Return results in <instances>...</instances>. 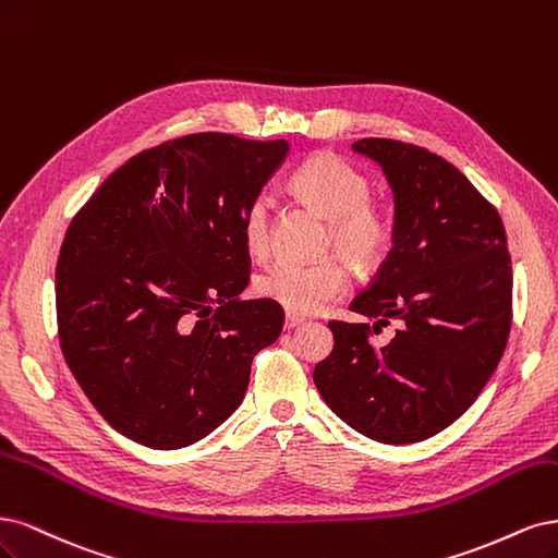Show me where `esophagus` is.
<instances>
[{"mask_svg":"<svg viewBox=\"0 0 558 558\" xmlns=\"http://www.w3.org/2000/svg\"><path fill=\"white\" fill-rule=\"evenodd\" d=\"M299 325H303V317H299V315H294V313H287V315H284V329H294V327H299Z\"/></svg>","mask_w":558,"mask_h":558,"instance_id":"1","label":"esophagus"}]
</instances>
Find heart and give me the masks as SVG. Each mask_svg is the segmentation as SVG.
Here are the masks:
<instances>
[{
  "mask_svg": "<svg viewBox=\"0 0 558 558\" xmlns=\"http://www.w3.org/2000/svg\"><path fill=\"white\" fill-rule=\"evenodd\" d=\"M290 185L296 196L329 218L322 250L340 254L354 271L368 274L389 253L393 227L389 215L371 202V181L348 159L315 153L294 169ZM243 243L250 255L264 257L271 245V204L255 196L241 218ZM348 287L345 262L329 255L319 262H276L257 276L259 296L280 303L287 313L325 311Z\"/></svg>",
  "mask_w": 558,
  "mask_h": 558,
  "instance_id": "1",
  "label": "heart"
}]
</instances>
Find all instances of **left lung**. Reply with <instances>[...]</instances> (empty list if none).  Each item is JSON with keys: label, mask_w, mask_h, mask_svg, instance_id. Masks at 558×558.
Wrapping results in <instances>:
<instances>
[{"label": "left lung", "mask_w": 558, "mask_h": 558, "mask_svg": "<svg viewBox=\"0 0 558 558\" xmlns=\"http://www.w3.org/2000/svg\"><path fill=\"white\" fill-rule=\"evenodd\" d=\"M393 190V247L350 311L331 319V354L315 366L322 399L359 434L420 442L469 410L494 375L512 325V262L494 204L454 165L393 138L352 143ZM393 318L389 344L372 336Z\"/></svg>", "instance_id": "left-lung-1"}]
</instances>
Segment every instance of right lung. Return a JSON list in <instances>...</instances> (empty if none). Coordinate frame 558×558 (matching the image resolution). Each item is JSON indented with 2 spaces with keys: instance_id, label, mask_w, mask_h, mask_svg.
Masks as SVG:
<instances>
[{
  "instance_id": "obj_1",
  "label": "right lung",
  "mask_w": 558,
  "mask_h": 558,
  "mask_svg": "<svg viewBox=\"0 0 558 558\" xmlns=\"http://www.w3.org/2000/svg\"><path fill=\"white\" fill-rule=\"evenodd\" d=\"M287 141L202 132L141 150L69 222L56 266L64 362L99 415L153 449L187 447L245 397L284 313L241 301V218Z\"/></svg>"
}]
</instances>
